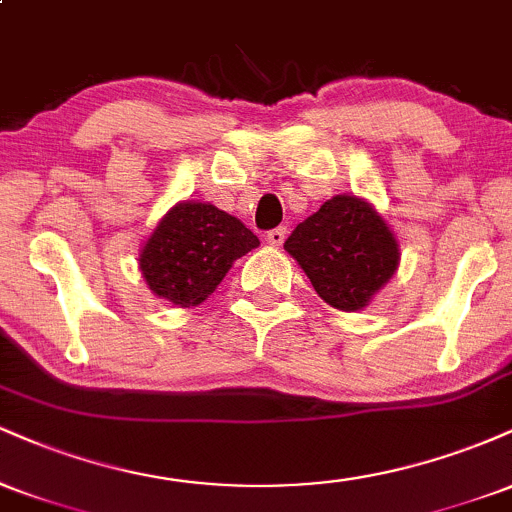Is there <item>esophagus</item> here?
<instances>
[{"label": "esophagus", "mask_w": 512, "mask_h": 512, "mask_svg": "<svg viewBox=\"0 0 512 512\" xmlns=\"http://www.w3.org/2000/svg\"><path fill=\"white\" fill-rule=\"evenodd\" d=\"M286 240V228L279 226V228H272V231H267V243L269 245H281Z\"/></svg>", "instance_id": "34e87169"}]
</instances>
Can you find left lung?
Wrapping results in <instances>:
<instances>
[{
	"mask_svg": "<svg viewBox=\"0 0 512 512\" xmlns=\"http://www.w3.org/2000/svg\"><path fill=\"white\" fill-rule=\"evenodd\" d=\"M284 248L332 308L361 310L395 274L397 240L383 216L354 195L327 199L293 228Z\"/></svg>",
	"mask_w": 512,
	"mask_h": 512,
	"instance_id": "8db88e82",
	"label": "left lung"
}]
</instances>
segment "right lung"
Returning <instances> with one entry per match:
<instances>
[{
	"label": "right lung",
	"instance_id": "add662e5",
	"mask_svg": "<svg viewBox=\"0 0 512 512\" xmlns=\"http://www.w3.org/2000/svg\"><path fill=\"white\" fill-rule=\"evenodd\" d=\"M257 245L255 233L236 216L214 204L182 202L158 221L139 269L158 298L190 308L207 301L231 264Z\"/></svg>",
	"mask_w": 512,
	"mask_h": 512
}]
</instances>
